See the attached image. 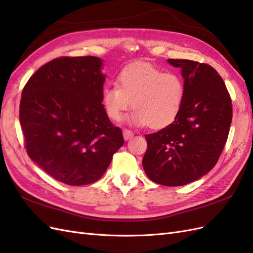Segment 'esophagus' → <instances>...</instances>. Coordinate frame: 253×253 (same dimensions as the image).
Masks as SVG:
<instances>
[{
	"label": "esophagus",
	"instance_id": "34e87169",
	"mask_svg": "<svg viewBox=\"0 0 253 253\" xmlns=\"http://www.w3.org/2000/svg\"><path fill=\"white\" fill-rule=\"evenodd\" d=\"M122 133H124V138H125V140L131 139L132 137L134 136V133H133L132 131H129V129H127V128H124V131H122Z\"/></svg>",
	"mask_w": 253,
	"mask_h": 253
}]
</instances>
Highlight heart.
<instances>
[{
    "label": "heart",
    "instance_id": "obj_1",
    "mask_svg": "<svg viewBox=\"0 0 253 253\" xmlns=\"http://www.w3.org/2000/svg\"><path fill=\"white\" fill-rule=\"evenodd\" d=\"M185 94V83L178 75L139 62L119 73L117 85L104 86L101 99L110 119L119 121L133 101L135 110L128 121L158 129L170 126L178 116Z\"/></svg>",
    "mask_w": 253,
    "mask_h": 253
}]
</instances>
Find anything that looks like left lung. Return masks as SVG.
<instances>
[{
  "label": "left lung",
  "instance_id": "left-lung-1",
  "mask_svg": "<svg viewBox=\"0 0 253 253\" xmlns=\"http://www.w3.org/2000/svg\"><path fill=\"white\" fill-rule=\"evenodd\" d=\"M168 62L181 70L185 99L170 126L145 135L142 166L151 180L178 187L200 179L216 165L228 138L232 103L212 66L181 59Z\"/></svg>",
  "mask_w": 253,
  "mask_h": 253
}]
</instances>
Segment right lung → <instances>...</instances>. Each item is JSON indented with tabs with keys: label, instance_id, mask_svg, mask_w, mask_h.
<instances>
[{
	"label": "right lung",
	"instance_id": "obj_1",
	"mask_svg": "<svg viewBox=\"0 0 253 253\" xmlns=\"http://www.w3.org/2000/svg\"><path fill=\"white\" fill-rule=\"evenodd\" d=\"M102 62L93 56L57 58L22 91L20 124L28 156L70 186L100 179L125 143L102 104Z\"/></svg>",
	"mask_w": 253,
	"mask_h": 253
}]
</instances>
